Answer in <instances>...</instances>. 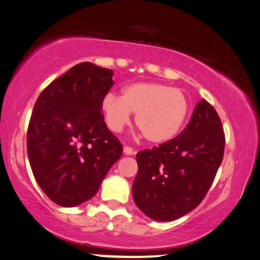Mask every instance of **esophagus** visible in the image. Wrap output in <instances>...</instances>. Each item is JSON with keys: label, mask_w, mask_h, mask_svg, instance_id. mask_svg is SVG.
Returning a JSON list of instances; mask_svg holds the SVG:
<instances>
[{"label": "esophagus", "mask_w": 260, "mask_h": 260, "mask_svg": "<svg viewBox=\"0 0 260 260\" xmlns=\"http://www.w3.org/2000/svg\"><path fill=\"white\" fill-rule=\"evenodd\" d=\"M123 153H125V154H127V155H133V154H135V153H137V151H135L134 148L129 147V146H125V147H123Z\"/></svg>", "instance_id": "34e87169"}]
</instances>
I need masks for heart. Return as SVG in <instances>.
Returning a JSON list of instances; mask_svg holds the SVG:
<instances>
[{"instance_id": "b5f03b06", "label": "heart", "mask_w": 260, "mask_h": 260, "mask_svg": "<svg viewBox=\"0 0 260 260\" xmlns=\"http://www.w3.org/2000/svg\"><path fill=\"white\" fill-rule=\"evenodd\" d=\"M101 112L107 126L122 131L135 113V123L146 140L164 144L184 125L188 104L181 90L159 82H137L122 89L121 98L109 93L102 99Z\"/></svg>"}]
</instances>
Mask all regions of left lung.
<instances>
[{
	"mask_svg": "<svg viewBox=\"0 0 260 260\" xmlns=\"http://www.w3.org/2000/svg\"><path fill=\"white\" fill-rule=\"evenodd\" d=\"M221 120L205 99L177 138L137 154L133 182L137 206L151 219L170 221L187 214L207 194L222 161Z\"/></svg>",
	"mask_w": 260,
	"mask_h": 260,
	"instance_id": "left-lung-1",
	"label": "left lung"
}]
</instances>
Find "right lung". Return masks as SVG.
Here are the masks:
<instances>
[{"label":"right lung","mask_w":260,"mask_h":260,"mask_svg":"<svg viewBox=\"0 0 260 260\" xmlns=\"http://www.w3.org/2000/svg\"><path fill=\"white\" fill-rule=\"evenodd\" d=\"M112 76L111 69L81 62L47 86L32 108L29 162L40 187L60 206L93 198L122 154L121 142L101 112Z\"/></svg>","instance_id":"1"}]
</instances>
